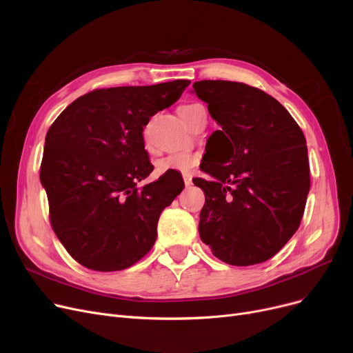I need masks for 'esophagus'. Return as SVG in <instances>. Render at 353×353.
I'll list each match as a JSON object with an SVG mask.
<instances>
[{
	"label": "esophagus",
	"instance_id": "34e87169",
	"mask_svg": "<svg viewBox=\"0 0 353 353\" xmlns=\"http://www.w3.org/2000/svg\"><path fill=\"white\" fill-rule=\"evenodd\" d=\"M183 180H185V185L190 186L192 185V177L189 174H183Z\"/></svg>",
	"mask_w": 353,
	"mask_h": 353
}]
</instances>
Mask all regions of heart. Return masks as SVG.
<instances>
[{
  "label": "heart",
  "mask_w": 353,
  "mask_h": 353,
  "mask_svg": "<svg viewBox=\"0 0 353 353\" xmlns=\"http://www.w3.org/2000/svg\"><path fill=\"white\" fill-rule=\"evenodd\" d=\"M205 111L203 105L201 103H188L183 105L180 108V117L185 119L186 122L189 118H192L194 114ZM147 130L144 131V140L147 143ZM199 163H201V154L199 152H190V151H179V152H172L163 159L157 161V170L159 173L164 174L167 172H179V173H185L190 172L192 168H194Z\"/></svg>",
  "instance_id": "obj_1"
}]
</instances>
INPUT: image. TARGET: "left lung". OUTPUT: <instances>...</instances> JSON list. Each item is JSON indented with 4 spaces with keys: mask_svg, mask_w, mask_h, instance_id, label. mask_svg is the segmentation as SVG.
I'll return each instance as SVG.
<instances>
[{
    "mask_svg": "<svg viewBox=\"0 0 353 353\" xmlns=\"http://www.w3.org/2000/svg\"><path fill=\"white\" fill-rule=\"evenodd\" d=\"M221 130L194 186L205 193L199 235L221 261L247 267L277 254L300 226L310 190L307 145L284 106L229 81L193 83Z\"/></svg>",
    "mask_w": 353,
    "mask_h": 353,
    "instance_id": "8db88e82",
    "label": "left lung"
}]
</instances>
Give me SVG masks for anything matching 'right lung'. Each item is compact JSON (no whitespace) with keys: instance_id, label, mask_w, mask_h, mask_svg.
Segmentation results:
<instances>
[{"instance_id":"right-lung-1","label":"right lung","mask_w":353,"mask_h":353,"mask_svg":"<svg viewBox=\"0 0 353 353\" xmlns=\"http://www.w3.org/2000/svg\"><path fill=\"white\" fill-rule=\"evenodd\" d=\"M189 83L95 89L73 101L46 134L40 181L50 223L81 265L125 270L154 245L160 214L185 183L165 173L137 188L154 170L143 131Z\"/></svg>"}]
</instances>
